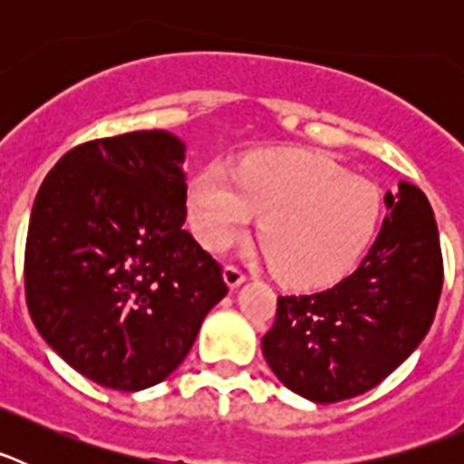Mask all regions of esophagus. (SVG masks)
Wrapping results in <instances>:
<instances>
[{"instance_id": "1", "label": "esophagus", "mask_w": 464, "mask_h": 464, "mask_svg": "<svg viewBox=\"0 0 464 464\" xmlns=\"http://www.w3.org/2000/svg\"><path fill=\"white\" fill-rule=\"evenodd\" d=\"M223 276H225V283H227L229 288H237V285H241V283L246 281V274L241 272L237 265H227L223 272Z\"/></svg>"}]
</instances>
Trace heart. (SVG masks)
<instances>
[{
  "instance_id": "b5f03b06",
  "label": "heart",
  "mask_w": 464,
  "mask_h": 464,
  "mask_svg": "<svg viewBox=\"0 0 464 464\" xmlns=\"http://www.w3.org/2000/svg\"><path fill=\"white\" fill-rule=\"evenodd\" d=\"M381 197L325 155L274 153L229 174L204 167L188 192V216L208 251H225L260 216L265 256L288 285L321 288L353 267L379 220Z\"/></svg>"
}]
</instances>
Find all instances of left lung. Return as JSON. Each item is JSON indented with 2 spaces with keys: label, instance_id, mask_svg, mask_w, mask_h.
Wrapping results in <instances>:
<instances>
[{
  "label": "left lung",
  "instance_id": "left-lung-1",
  "mask_svg": "<svg viewBox=\"0 0 464 464\" xmlns=\"http://www.w3.org/2000/svg\"><path fill=\"white\" fill-rule=\"evenodd\" d=\"M385 216L351 276L314 295L278 297L262 353L285 388L318 404L372 391L423 342L444 283L440 232L423 190L385 192Z\"/></svg>",
  "mask_w": 464,
  "mask_h": 464
}]
</instances>
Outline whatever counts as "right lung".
<instances>
[{
	"instance_id": "1",
	"label": "right lung",
	"mask_w": 464,
	"mask_h": 464,
	"mask_svg": "<svg viewBox=\"0 0 464 464\" xmlns=\"http://www.w3.org/2000/svg\"><path fill=\"white\" fill-rule=\"evenodd\" d=\"M186 146L165 130L81 143L41 183L24 246L39 334L113 391L165 381L208 311L223 269L183 229Z\"/></svg>"
}]
</instances>
